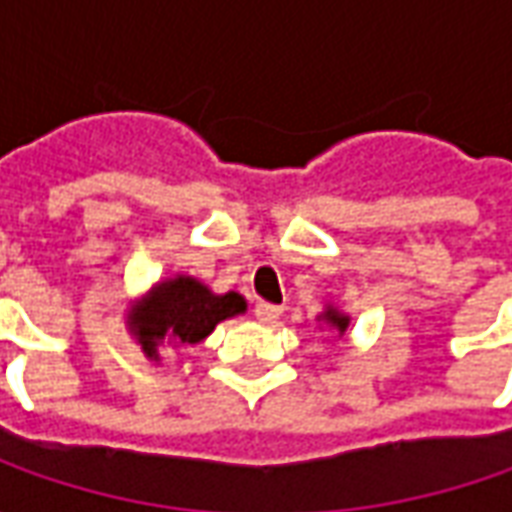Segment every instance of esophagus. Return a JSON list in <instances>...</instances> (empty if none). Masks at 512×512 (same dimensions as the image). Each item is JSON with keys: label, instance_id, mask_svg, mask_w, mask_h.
Masks as SVG:
<instances>
[{"label": "esophagus", "instance_id": "obj_1", "mask_svg": "<svg viewBox=\"0 0 512 512\" xmlns=\"http://www.w3.org/2000/svg\"><path fill=\"white\" fill-rule=\"evenodd\" d=\"M253 312H256V320H259V323H276L284 309L276 306V303H256Z\"/></svg>", "mask_w": 512, "mask_h": 512}]
</instances>
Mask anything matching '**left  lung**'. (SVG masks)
Segmentation results:
<instances>
[{
  "label": "left lung",
  "instance_id": "obj_1",
  "mask_svg": "<svg viewBox=\"0 0 512 512\" xmlns=\"http://www.w3.org/2000/svg\"><path fill=\"white\" fill-rule=\"evenodd\" d=\"M326 320H329L331 326H337V329L340 331H345V326H348V317H343V315H337V312H326Z\"/></svg>",
  "mask_w": 512,
  "mask_h": 512
}]
</instances>
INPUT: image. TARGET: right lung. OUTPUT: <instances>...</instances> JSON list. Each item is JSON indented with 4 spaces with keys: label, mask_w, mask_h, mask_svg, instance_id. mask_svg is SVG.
<instances>
[{
    "label": "right lung",
    "mask_w": 512,
    "mask_h": 512,
    "mask_svg": "<svg viewBox=\"0 0 512 512\" xmlns=\"http://www.w3.org/2000/svg\"><path fill=\"white\" fill-rule=\"evenodd\" d=\"M245 312V298L228 292L214 295L195 278H172L158 284L150 298L142 303V309L130 317V329L139 337L144 354L158 357L155 345L158 340H175L183 345H195L206 340L214 326Z\"/></svg>",
    "instance_id": "1"
}]
</instances>
